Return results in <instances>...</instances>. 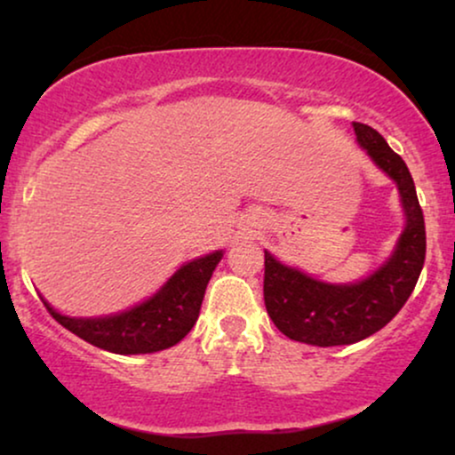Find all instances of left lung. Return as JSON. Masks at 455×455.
Here are the masks:
<instances>
[{"instance_id":"obj_1","label":"left lung","mask_w":455,"mask_h":455,"mask_svg":"<svg viewBox=\"0 0 455 455\" xmlns=\"http://www.w3.org/2000/svg\"><path fill=\"white\" fill-rule=\"evenodd\" d=\"M357 143L398 186L406 227L394 254L355 284H327L265 252L263 297L274 325L291 340L340 347L372 336L406 304L426 260L424 212L404 160L374 128L353 122Z\"/></svg>"}]
</instances>
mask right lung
I'll return each mask as SVG.
<instances>
[{
    "instance_id": "1",
    "label": "right lung",
    "mask_w": 455,
    "mask_h": 455,
    "mask_svg": "<svg viewBox=\"0 0 455 455\" xmlns=\"http://www.w3.org/2000/svg\"><path fill=\"white\" fill-rule=\"evenodd\" d=\"M222 250L195 259L177 269L173 278L143 304L113 316H64L44 301L51 316L93 347L119 355L156 353L173 347L195 327L207 282L220 263Z\"/></svg>"
}]
</instances>
